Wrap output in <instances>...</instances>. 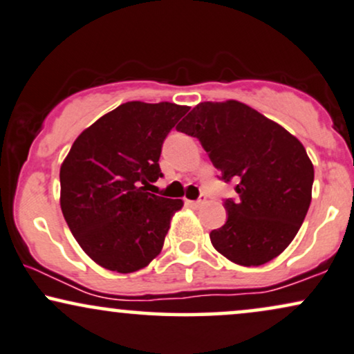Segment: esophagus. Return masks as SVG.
Wrapping results in <instances>:
<instances>
[{
	"instance_id": "1",
	"label": "esophagus",
	"mask_w": 354,
	"mask_h": 354,
	"mask_svg": "<svg viewBox=\"0 0 354 354\" xmlns=\"http://www.w3.org/2000/svg\"><path fill=\"white\" fill-rule=\"evenodd\" d=\"M205 199H207V198H205L204 194H201L199 199H196V201H187V204L192 205V207H199V205L205 204Z\"/></svg>"
}]
</instances>
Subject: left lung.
Here are the masks:
<instances>
[{"label":"left lung","mask_w":354,"mask_h":354,"mask_svg":"<svg viewBox=\"0 0 354 354\" xmlns=\"http://www.w3.org/2000/svg\"><path fill=\"white\" fill-rule=\"evenodd\" d=\"M178 131L199 138L221 180L239 199H225L227 222L210 232L218 253L259 266L288 248L312 201L314 165L304 145L279 124L243 102H201Z\"/></svg>","instance_id":"1"}]
</instances>
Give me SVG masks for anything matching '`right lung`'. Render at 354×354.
Instances as JSON below:
<instances>
[{
    "label": "right lung",
    "mask_w": 354,
    "mask_h": 354,
    "mask_svg": "<svg viewBox=\"0 0 354 354\" xmlns=\"http://www.w3.org/2000/svg\"><path fill=\"white\" fill-rule=\"evenodd\" d=\"M189 107L124 102L80 133L60 168V207L78 245L115 272L145 268L162 252L181 199L151 194L163 140Z\"/></svg>",
    "instance_id": "1"
}]
</instances>
